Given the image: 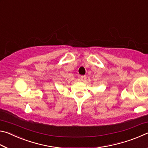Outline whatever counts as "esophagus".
Instances as JSON below:
<instances>
[{
	"label": "esophagus",
	"instance_id": "obj_1",
	"mask_svg": "<svg viewBox=\"0 0 148 148\" xmlns=\"http://www.w3.org/2000/svg\"><path fill=\"white\" fill-rule=\"evenodd\" d=\"M86 78H87V76H82L81 77H80V79H81V80H82V81L83 82H86Z\"/></svg>",
	"mask_w": 148,
	"mask_h": 148
}]
</instances>
